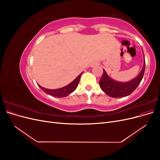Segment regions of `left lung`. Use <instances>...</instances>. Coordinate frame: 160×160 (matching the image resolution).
<instances>
[{
    "label": "left lung",
    "instance_id": "1",
    "mask_svg": "<svg viewBox=\"0 0 160 160\" xmlns=\"http://www.w3.org/2000/svg\"><path fill=\"white\" fill-rule=\"evenodd\" d=\"M146 62H143V68L139 74L135 79L128 82H119L116 81L108 75L105 70H103V76L99 80V85L101 89L111 98H122L130 95L135 91L140 82L142 80L144 75Z\"/></svg>",
    "mask_w": 160,
    "mask_h": 160
}]
</instances>
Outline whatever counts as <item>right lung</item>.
<instances>
[{"label": "right lung", "instance_id": "1", "mask_svg": "<svg viewBox=\"0 0 160 160\" xmlns=\"http://www.w3.org/2000/svg\"><path fill=\"white\" fill-rule=\"evenodd\" d=\"M82 73H83V72H81L79 76H77V78L74 81H72L71 83L60 89H49L42 88V87H41L39 85H38V86H39V88L43 91L45 92V93L48 95H52L53 97H56V98H64V97H66L67 95H69V94H71V93H72V92L76 89L77 85H78V83L80 80V77Z\"/></svg>", "mask_w": 160, "mask_h": 160}]
</instances>
